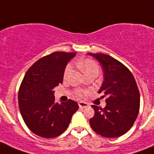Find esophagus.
<instances>
[{"label":"esophagus","instance_id":"1","mask_svg":"<svg viewBox=\"0 0 154 154\" xmlns=\"http://www.w3.org/2000/svg\"><path fill=\"white\" fill-rule=\"evenodd\" d=\"M78 105H79L80 109H84L85 107H88L89 106V104H87L86 102H84V101H80L78 103Z\"/></svg>","mask_w":154,"mask_h":154}]
</instances>
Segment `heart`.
Listing matches in <instances>:
<instances>
[{"mask_svg":"<svg viewBox=\"0 0 154 154\" xmlns=\"http://www.w3.org/2000/svg\"><path fill=\"white\" fill-rule=\"evenodd\" d=\"M77 65L79 66L83 72L86 75L93 73V72H96L98 73L99 72V65L95 61V60L89 59V58H86V59H82V60H78L76 61ZM72 71V64H69L67 66L65 67V71H64V77L67 78L70 75V73ZM84 94V92L82 90H78L77 91V94L79 96H82Z\"/></svg>","mask_w":154,"mask_h":154,"instance_id":"1","label":"heart"}]
</instances>
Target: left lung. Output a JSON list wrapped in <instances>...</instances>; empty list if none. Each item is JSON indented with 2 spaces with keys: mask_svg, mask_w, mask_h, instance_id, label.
Returning a JSON list of instances; mask_svg holds the SVG:
<instances>
[{
  "mask_svg": "<svg viewBox=\"0 0 154 154\" xmlns=\"http://www.w3.org/2000/svg\"><path fill=\"white\" fill-rule=\"evenodd\" d=\"M101 63L104 82L99 90L104 93V109L93 105L95 113L89 120L94 132L105 137L122 136L131 129L140 109V93L134 75L128 68L111 56L89 53Z\"/></svg>",
  "mask_w": 154,
  "mask_h": 154,
  "instance_id": "8db88e82",
  "label": "left lung"
}]
</instances>
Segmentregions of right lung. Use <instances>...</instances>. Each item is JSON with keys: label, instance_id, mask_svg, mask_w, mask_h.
Instances as JSON below:
<instances>
[{"label": "right lung", "instance_id": "right-lung-1", "mask_svg": "<svg viewBox=\"0 0 154 154\" xmlns=\"http://www.w3.org/2000/svg\"><path fill=\"white\" fill-rule=\"evenodd\" d=\"M76 53L54 52L45 56L23 78L18 92L20 114L28 128L38 136L53 138L60 135L78 109L76 101L56 103L53 95L54 87L62 83L65 66Z\"/></svg>", "mask_w": 154, "mask_h": 154}]
</instances>
